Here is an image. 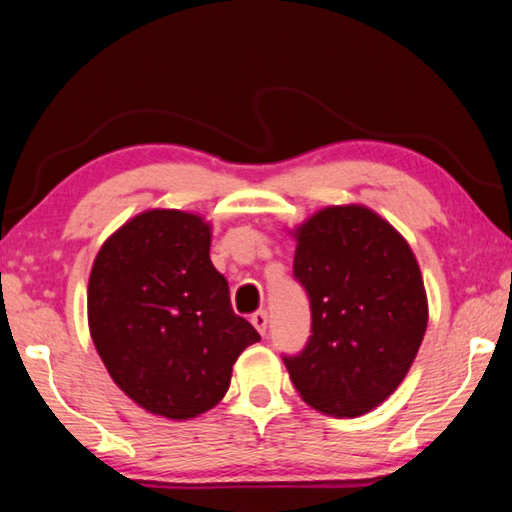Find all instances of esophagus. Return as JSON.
<instances>
[{
	"label": "esophagus",
	"mask_w": 512,
	"mask_h": 512,
	"mask_svg": "<svg viewBox=\"0 0 512 512\" xmlns=\"http://www.w3.org/2000/svg\"><path fill=\"white\" fill-rule=\"evenodd\" d=\"M250 323H253L257 332L264 336L266 334V327H268V314H266V311H257V314L250 318Z\"/></svg>",
	"instance_id": "1"
}]
</instances>
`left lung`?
<instances>
[{"label": "left lung", "instance_id": "obj_1", "mask_svg": "<svg viewBox=\"0 0 512 512\" xmlns=\"http://www.w3.org/2000/svg\"><path fill=\"white\" fill-rule=\"evenodd\" d=\"M293 237V277L309 296L311 336L284 366L316 411L357 418L402 384L420 350L429 307L418 259L363 205L325 207Z\"/></svg>", "mask_w": 512, "mask_h": 512}]
</instances>
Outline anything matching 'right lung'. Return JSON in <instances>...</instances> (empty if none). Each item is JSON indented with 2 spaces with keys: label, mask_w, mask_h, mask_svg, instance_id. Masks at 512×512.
Segmentation results:
<instances>
[{
  "label": "right lung",
  "mask_w": 512,
  "mask_h": 512,
  "mask_svg": "<svg viewBox=\"0 0 512 512\" xmlns=\"http://www.w3.org/2000/svg\"><path fill=\"white\" fill-rule=\"evenodd\" d=\"M203 216L146 210L108 237L88 284V323L110 377L135 404L196 418L228 393L257 329L230 305Z\"/></svg>",
  "instance_id": "obj_1"
}]
</instances>
